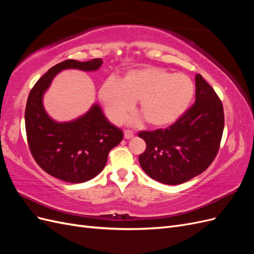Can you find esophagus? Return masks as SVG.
<instances>
[{"label": "esophagus", "instance_id": "34e87169", "mask_svg": "<svg viewBox=\"0 0 254 254\" xmlns=\"http://www.w3.org/2000/svg\"><path fill=\"white\" fill-rule=\"evenodd\" d=\"M133 135H134V133H133V131H131V130H125L124 131L125 139H131Z\"/></svg>", "mask_w": 254, "mask_h": 254}]
</instances>
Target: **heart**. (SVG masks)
<instances>
[{
  "mask_svg": "<svg viewBox=\"0 0 254 254\" xmlns=\"http://www.w3.org/2000/svg\"><path fill=\"white\" fill-rule=\"evenodd\" d=\"M194 93L195 84L188 75H172L162 68L146 67L129 71L121 80L113 76L107 78L99 87L98 97L113 123L124 120L137 101L145 122L162 127L182 117Z\"/></svg>",
  "mask_w": 254,
  "mask_h": 254,
  "instance_id": "1",
  "label": "heart"
}]
</instances>
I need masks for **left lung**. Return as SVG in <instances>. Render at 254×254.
I'll use <instances>...</instances> for the list:
<instances>
[{"instance_id": "1", "label": "left lung", "mask_w": 254, "mask_h": 254, "mask_svg": "<svg viewBox=\"0 0 254 254\" xmlns=\"http://www.w3.org/2000/svg\"><path fill=\"white\" fill-rule=\"evenodd\" d=\"M195 104L165 129L141 131L146 143L139 161L143 171L161 183L176 186L203 173L216 157L224 131V107L200 74Z\"/></svg>"}]
</instances>
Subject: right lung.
<instances>
[{
    "label": "right lung",
    "instance_id": "1",
    "mask_svg": "<svg viewBox=\"0 0 254 254\" xmlns=\"http://www.w3.org/2000/svg\"><path fill=\"white\" fill-rule=\"evenodd\" d=\"M102 59H67L51 67L30 90L25 108L29 150L44 172L60 180L81 183L94 178L107 163L109 151L123 140V131L107 121L101 107L93 105L82 117L58 123L45 112L44 92L57 73L65 68L96 71Z\"/></svg>",
    "mask_w": 254,
    "mask_h": 254
}]
</instances>
